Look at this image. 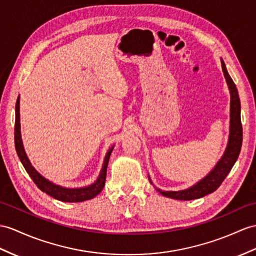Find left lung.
<instances>
[{
  "instance_id": "1",
  "label": "left lung",
  "mask_w": 256,
  "mask_h": 256,
  "mask_svg": "<svg viewBox=\"0 0 256 256\" xmlns=\"http://www.w3.org/2000/svg\"><path fill=\"white\" fill-rule=\"evenodd\" d=\"M222 68L230 91V130L228 144L225 150V153H224L222 158L217 162V164L215 165L213 170L210 172V174H208V175L202 180H200V182L190 186V188L180 191H162L160 189H156L160 194H163L164 196L175 198V200L189 201L210 194V193L217 190L218 186H220L224 180H225L230 170H232V166L234 165L236 158L239 156L242 146L240 98L236 86L232 77L229 76L225 63H224L222 60ZM150 182H151V180H150Z\"/></svg>"
}]
</instances>
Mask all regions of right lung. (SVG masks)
Masks as SVG:
<instances>
[{"label":"right lung","mask_w":256,"mask_h":256,"mask_svg":"<svg viewBox=\"0 0 256 256\" xmlns=\"http://www.w3.org/2000/svg\"><path fill=\"white\" fill-rule=\"evenodd\" d=\"M16 118H15V148L16 152L18 154V158H20V162L22 163L24 170L29 174L31 179L34 180V182L36 184L38 188L46 192V194L51 196L52 198H56V200L62 201V202H84L86 200H91L94 196H96L100 192H101L105 186V178H106V170H108V165L110 153L113 151L114 146H112L106 155H105L104 163L102 170L100 172L98 178L94 184H92L88 186H84V188H63V186L54 184L53 182H48V179L42 177L40 174L36 172L34 168L31 165L29 162L26 152L24 150L22 141V134H20V96L17 98L16 102Z\"/></svg>","instance_id":"obj_1"}]
</instances>
